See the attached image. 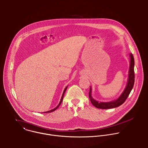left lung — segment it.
Listing matches in <instances>:
<instances>
[{"label":"left lung","mask_w":148,"mask_h":148,"mask_svg":"<svg viewBox=\"0 0 148 148\" xmlns=\"http://www.w3.org/2000/svg\"><path fill=\"white\" fill-rule=\"evenodd\" d=\"M130 69L128 71V77L127 82H126V87L120 95V96L116 99H114L109 102H99L96 101L92 97V88L90 87V92H89V98L91 103L94 106L97 108L105 110V109H111L116 108L121 105H122L129 96L131 90L133 88L135 81V73H134V58L133 54L130 53Z\"/></svg>","instance_id":"obj_1"}]
</instances>
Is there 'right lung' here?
I'll list each match as a JSON object with an SVG mask.
<instances>
[{
    "label": "right lung",
    "instance_id": "add662e5",
    "mask_svg": "<svg viewBox=\"0 0 148 148\" xmlns=\"http://www.w3.org/2000/svg\"><path fill=\"white\" fill-rule=\"evenodd\" d=\"M67 87H68V86H67L66 88H65V89H64V91H63V92H62V96H61V99H60V102H59V103L58 104V105L56 107V108H54V109H53V110H50V111H46V112H44L43 113H48V112H53V111H56L58 107H59V106L60 105H61V102H62V99H63V97H64V93H65V92H66V90H67ZM43 113V112H42Z\"/></svg>",
    "mask_w": 148,
    "mask_h": 148
}]
</instances>
